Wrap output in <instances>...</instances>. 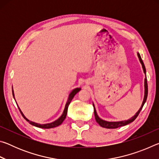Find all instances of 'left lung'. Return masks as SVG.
Listing matches in <instances>:
<instances>
[{
    "label": "left lung",
    "mask_w": 159,
    "mask_h": 159,
    "mask_svg": "<svg viewBox=\"0 0 159 159\" xmlns=\"http://www.w3.org/2000/svg\"><path fill=\"white\" fill-rule=\"evenodd\" d=\"M138 56L139 57V61H140V63L142 64V68H143V71H144V73L146 75V69H145V66H144V64L143 61H142V58L140 57V55H139V53H138ZM147 95H148V85H147V77L145 78L144 79V100L143 102H142V104L140 107V109H139V111L136 113L135 115L134 116L132 117L130 119H128L127 120H123V121H117V122H109V121H106V120H102L100 118H99V116L97 114V112H96V110L95 109V107H94V104H93V107H94V114H95V120L96 121L98 122V124L102 126V127L103 128H119V127H121V126H124L129 124V123H132L133 121H134V120H135V118L138 116V115L139 113H140L141 110L142 109V107H143L144 104L145 102H146L147 100Z\"/></svg>",
    "instance_id": "1"
}]
</instances>
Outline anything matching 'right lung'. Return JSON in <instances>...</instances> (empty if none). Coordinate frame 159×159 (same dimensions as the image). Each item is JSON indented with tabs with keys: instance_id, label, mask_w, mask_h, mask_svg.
<instances>
[{
	"instance_id": "add662e5",
	"label": "right lung",
	"mask_w": 159,
	"mask_h": 159,
	"mask_svg": "<svg viewBox=\"0 0 159 159\" xmlns=\"http://www.w3.org/2000/svg\"><path fill=\"white\" fill-rule=\"evenodd\" d=\"M80 90V88H76V89H74L72 90V92L70 93V95L69 96V98H68V100H67V102L66 104V106H65V109H64V112L62 115L61 116L58 118L57 120H56L55 121H54L52 123H47V124H39V123H34V122H32L31 121V120H28L27 118H26L25 116H24L23 113L21 111L20 109L19 108V109H20V111L21 113V114L22 115V116L24 117V118H25V119L27 120V121L30 123V124L33 125L34 126H36V127H38V128H55L57 127V126H59L60 125H61V123H62V122L64 121V120L66 118V114H67V110H68V107L69 105L70 102H71L72 99L74 98V97L75 96V95L77 93H79V91ZM12 95H13V97H14V93H13V90H12Z\"/></svg>"
}]
</instances>
